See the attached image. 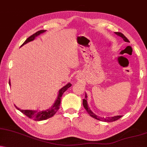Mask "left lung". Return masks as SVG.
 I'll list each match as a JSON object with an SVG mask.
<instances>
[{"mask_svg": "<svg viewBox=\"0 0 147 147\" xmlns=\"http://www.w3.org/2000/svg\"><path fill=\"white\" fill-rule=\"evenodd\" d=\"M115 34H117V35L120 36L121 37H122L123 39V40L125 41H126V42H129V41L128 40V39L123 34L121 33V32H115ZM82 104L83 106H84V108L86 109V111L88 114H89L90 117H92L94 119H97V120H99V121H104V122H113V121H115L118 120V119H119L120 118H121L122 116H115V117H108V118H100L99 117H97V115H95V114L93 113V112L90 110V109L89 108V107L88 106V104H87V95H86V94H85V98L83 99V101H82Z\"/></svg>", "mask_w": 147, "mask_h": 147, "instance_id": "8db88e82", "label": "left lung"}]
</instances>
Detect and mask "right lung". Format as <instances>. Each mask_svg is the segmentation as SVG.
Wrapping results in <instances>:
<instances>
[{"label":"right lung","instance_id":"right-lung-1","mask_svg":"<svg viewBox=\"0 0 147 147\" xmlns=\"http://www.w3.org/2000/svg\"><path fill=\"white\" fill-rule=\"evenodd\" d=\"M45 31H46L45 30H39V31L36 32L35 33L33 34V35H32L28 38H27L26 40L24 42V43L21 46H22L23 45L26 44V43H27L28 42H30V41L34 40V39H35L37 36L40 35L41 33H43V32H44ZM9 84L10 85V80L9 82ZM71 86V84L68 83L66 86H63V87L59 90V95H58L57 100H56L55 103H54L52 108L47 110H45V111H34V110H24L19 109V108H18L16 106H15L18 110H19L21 112H22L24 115H26V117L30 118V119H33L34 121L46 120V119H48L49 118H51L53 117V116L55 115L56 112L59 110L60 108V104H61V97H62L63 94L64 93V92L66 91L67 89L68 88H69Z\"/></svg>","mask_w":147,"mask_h":147}]
</instances>
